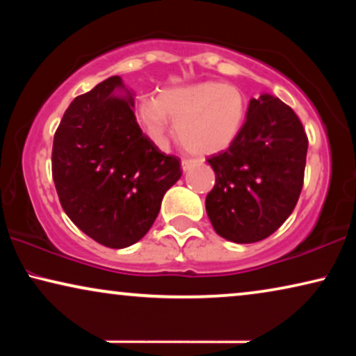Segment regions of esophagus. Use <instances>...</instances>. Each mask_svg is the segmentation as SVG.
<instances>
[{
  "instance_id": "esophagus-1",
  "label": "esophagus",
  "mask_w": 356,
  "mask_h": 356,
  "mask_svg": "<svg viewBox=\"0 0 356 356\" xmlns=\"http://www.w3.org/2000/svg\"><path fill=\"white\" fill-rule=\"evenodd\" d=\"M194 165H196V162H194V160H189V159H183L181 160V168H183V172H188L189 168H193Z\"/></svg>"
}]
</instances>
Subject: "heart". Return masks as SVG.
<instances>
[{
	"label": "heart",
	"instance_id": "obj_1",
	"mask_svg": "<svg viewBox=\"0 0 356 356\" xmlns=\"http://www.w3.org/2000/svg\"><path fill=\"white\" fill-rule=\"evenodd\" d=\"M140 120L155 143L162 144L175 121V136L188 152L212 155L230 147L246 121L248 104L240 89L207 81L145 97Z\"/></svg>",
	"mask_w": 356,
	"mask_h": 356
}]
</instances>
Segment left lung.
<instances>
[{
  "mask_svg": "<svg viewBox=\"0 0 356 356\" xmlns=\"http://www.w3.org/2000/svg\"><path fill=\"white\" fill-rule=\"evenodd\" d=\"M306 152L308 136L289 105L267 94L251 99L235 143L207 159L216 172L206 197L213 230L233 243L270 236L298 202Z\"/></svg>",
  "mask_w": 356,
  "mask_h": 356,
  "instance_id": "left-lung-1",
  "label": "left lung"
}]
</instances>
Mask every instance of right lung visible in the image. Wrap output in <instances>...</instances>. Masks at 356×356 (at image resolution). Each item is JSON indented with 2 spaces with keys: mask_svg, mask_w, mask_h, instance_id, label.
<instances>
[{
  "mask_svg": "<svg viewBox=\"0 0 356 356\" xmlns=\"http://www.w3.org/2000/svg\"><path fill=\"white\" fill-rule=\"evenodd\" d=\"M111 76L76 97L63 115L51 150V173L63 211L106 248L139 241L159 216L163 194L181 177L136 121L134 99Z\"/></svg>",
  "mask_w": 356,
  "mask_h": 356,
  "instance_id": "1",
  "label": "right lung"
}]
</instances>
